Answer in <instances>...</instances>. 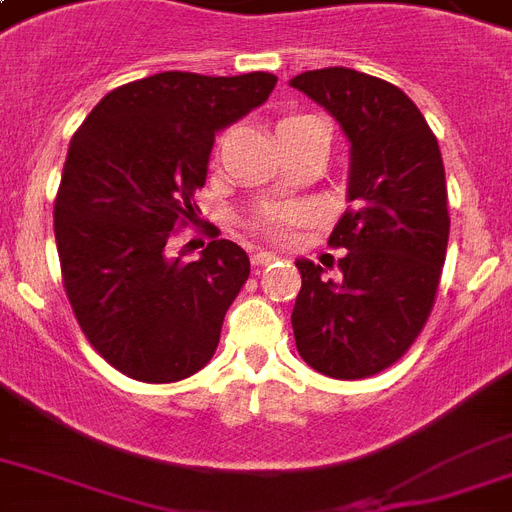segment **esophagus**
<instances>
[{"label":"esophagus","mask_w":512,"mask_h":512,"mask_svg":"<svg viewBox=\"0 0 512 512\" xmlns=\"http://www.w3.org/2000/svg\"><path fill=\"white\" fill-rule=\"evenodd\" d=\"M273 260H276V255H273V252H265V249H257V252H252V265H255V268L271 265Z\"/></svg>","instance_id":"34e87169"}]
</instances>
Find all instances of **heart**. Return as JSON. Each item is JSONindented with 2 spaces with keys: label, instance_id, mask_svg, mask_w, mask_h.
I'll return each instance as SVG.
<instances>
[{
  "label": "heart",
  "instance_id": "1",
  "mask_svg": "<svg viewBox=\"0 0 512 512\" xmlns=\"http://www.w3.org/2000/svg\"><path fill=\"white\" fill-rule=\"evenodd\" d=\"M297 220L295 209H263L255 217V231L263 233L265 239L284 241L289 233V225Z\"/></svg>",
  "mask_w": 512,
  "mask_h": 512
}]
</instances>
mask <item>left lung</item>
<instances>
[{"mask_svg": "<svg viewBox=\"0 0 512 512\" xmlns=\"http://www.w3.org/2000/svg\"><path fill=\"white\" fill-rule=\"evenodd\" d=\"M350 143L348 201L329 236L340 276L300 257L292 311L305 364L335 380L388 369L417 340L436 300L449 241L446 177L436 135L396 84L353 68L289 79Z\"/></svg>", "mask_w": 512, "mask_h": 512, "instance_id": "left-lung-1", "label": "left lung"}]
</instances>
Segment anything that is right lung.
<instances>
[{
  "instance_id": "right-lung-1",
  "label": "right lung",
  "mask_w": 512,
  "mask_h": 512,
  "mask_svg": "<svg viewBox=\"0 0 512 512\" xmlns=\"http://www.w3.org/2000/svg\"><path fill=\"white\" fill-rule=\"evenodd\" d=\"M273 87L265 71H164L108 92L71 138L55 199L63 287L92 348L132 380H183L215 353L249 257L228 239L172 255V228L196 217L217 132Z\"/></svg>"
}]
</instances>
